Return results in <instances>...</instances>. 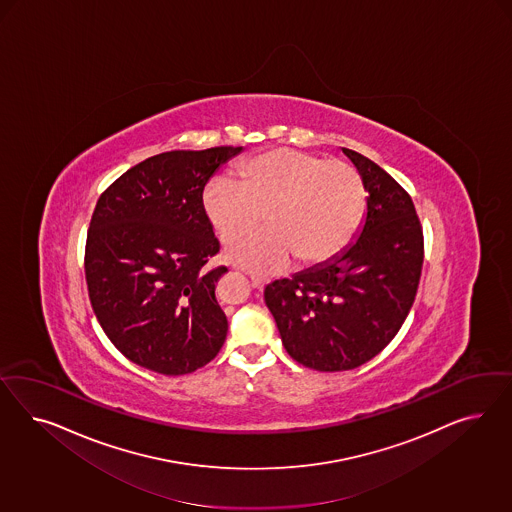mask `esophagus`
<instances>
[{"label": "esophagus", "instance_id": "esophagus-1", "mask_svg": "<svg viewBox=\"0 0 512 512\" xmlns=\"http://www.w3.org/2000/svg\"><path fill=\"white\" fill-rule=\"evenodd\" d=\"M251 278V285L255 287V289H263L264 285H266V279L263 276H257V274H251L249 276Z\"/></svg>", "mask_w": 512, "mask_h": 512}]
</instances>
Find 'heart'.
I'll return each mask as SVG.
<instances>
[{"mask_svg":"<svg viewBox=\"0 0 512 512\" xmlns=\"http://www.w3.org/2000/svg\"><path fill=\"white\" fill-rule=\"evenodd\" d=\"M366 189L357 169L293 148L255 155L202 191V210L225 244L251 233L266 210V227L231 251V261L257 272H279L334 257L357 233Z\"/></svg>","mask_w":512,"mask_h":512,"instance_id":"b5f03b06","label":"heart"}]
</instances>
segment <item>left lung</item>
<instances>
[{
    "label": "left lung",
    "instance_id": "1",
    "mask_svg": "<svg viewBox=\"0 0 512 512\" xmlns=\"http://www.w3.org/2000/svg\"><path fill=\"white\" fill-rule=\"evenodd\" d=\"M362 176L366 217L328 261L276 279L264 302L285 351L317 372H345L379 355L411 310L424 261L415 204L372 159L343 148Z\"/></svg>",
    "mask_w": 512,
    "mask_h": 512
}]
</instances>
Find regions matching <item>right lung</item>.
Returning <instances> with one entry per match:
<instances>
[{
  "instance_id": "add662e5",
  "label": "right lung",
  "mask_w": 512,
  "mask_h": 512,
  "mask_svg": "<svg viewBox=\"0 0 512 512\" xmlns=\"http://www.w3.org/2000/svg\"><path fill=\"white\" fill-rule=\"evenodd\" d=\"M242 146L174 150L124 172L99 197L86 240L93 313L114 347L146 370L195 372L216 358L227 317L204 270L219 251L202 210L208 180Z\"/></svg>"
}]
</instances>
